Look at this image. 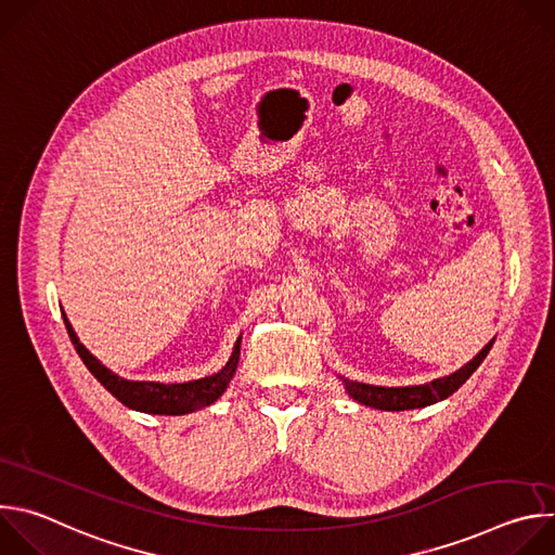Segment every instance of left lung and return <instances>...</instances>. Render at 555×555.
<instances>
[{"instance_id":"obj_1","label":"left lung","mask_w":555,"mask_h":555,"mask_svg":"<svg viewBox=\"0 0 555 555\" xmlns=\"http://www.w3.org/2000/svg\"><path fill=\"white\" fill-rule=\"evenodd\" d=\"M494 340H490L477 356H474L467 364H463L459 371L433 379L428 384L420 386H373V384H362V382H351L345 379V388L351 395V398L364 406L379 409V411H411V409H424L435 402H441L479 369V364L486 360L490 353Z\"/></svg>"}]
</instances>
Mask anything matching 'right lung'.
<instances>
[{
  "label": "right lung",
  "mask_w": 555,
  "mask_h": 555,
  "mask_svg": "<svg viewBox=\"0 0 555 555\" xmlns=\"http://www.w3.org/2000/svg\"><path fill=\"white\" fill-rule=\"evenodd\" d=\"M63 323L69 334V340L76 349V353L81 356L83 364L90 369V373L114 395V398L125 404L131 411L140 413H151V415H186L193 411H199L204 406H210L217 402L223 390L228 388L236 364H240V351H242V338H236L234 349L230 360L221 371L215 375L193 379V382H182V384H163V382H133L125 379L116 373H112L105 364H101L83 345L76 338L67 315L63 313Z\"/></svg>",
  "instance_id": "right-lung-1"
}]
</instances>
